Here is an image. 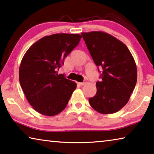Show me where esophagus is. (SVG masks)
<instances>
[{"mask_svg":"<svg viewBox=\"0 0 154 154\" xmlns=\"http://www.w3.org/2000/svg\"><path fill=\"white\" fill-rule=\"evenodd\" d=\"M86 82H78V84L80 85V86H84V85L86 84Z\"/></svg>","mask_w":154,"mask_h":154,"instance_id":"34e87169","label":"esophagus"}]
</instances>
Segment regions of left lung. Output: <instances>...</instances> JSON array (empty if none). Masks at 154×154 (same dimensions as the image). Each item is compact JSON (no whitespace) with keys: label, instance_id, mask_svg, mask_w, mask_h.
Wrapping results in <instances>:
<instances>
[{"label":"left lung","instance_id":"1","mask_svg":"<svg viewBox=\"0 0 154 154\" xmlns=\"http://www.w3.org/2000/svg\"><path fill=\"white\" fill-rule=\"evenodd\" d=\"M82 35L94 62L102 68L100 82H96L97 93L89 103L100 113H116L127 104L136 86L134 57L127 45L111 34L95 31Z\"/></svg>","mask_w":154,"mask_h":154}]
</instances>
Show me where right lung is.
<instances>
[{
    "instance_id": "obj_1",
    "label": "right lung",
    "mask_w": 154,
    "mask_h": 154,
    "mask_svg": "<svg viewBox=\"0 0 154 154\" xmlns=\"http://www.w3.org/2000/svg\"><path fill=\"white\" fill-rule=\"evenodd\" d=\"M77 34H54L32 45L20 64L19 82L27 101L42 115L54 116L67 106L77 87L57 70L64 59L79 44Z\"/></svg>"
}]
</instances>
